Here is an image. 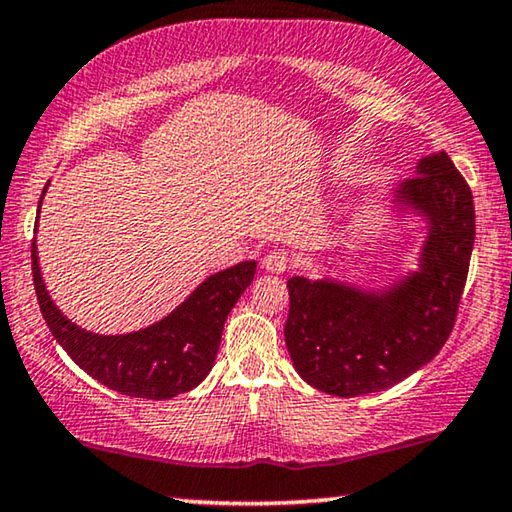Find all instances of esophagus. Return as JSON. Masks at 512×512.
I'll return each mask as SVG.
<instances>
[{"label": "esophagus", "mask_w": 512, "mask_h": 512, "mask_svg": "<svg viewBox=\"0 0 512 512\" xmlns=\"http://www.w3.org/2000/svg\"><path fill=\"white\" fill-rule=\"evenodd\" d=\"M262 269L266 273H285L289 269V255L285 250H271V253H266V257L262 259Z\"/></svg>", "instance_id": "esophagus-1"}]
</instances>
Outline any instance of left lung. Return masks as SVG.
Masks as SVG:
<instances>
[{"mask_svg": "<svg viewBox=\"0 0 512 512\" xmlns=\"http://www.w3.org/2000/svg\"><path fill=\"white\" fill-rule=\"evenodd\" d=\"M391 204L425 225L416 271L379 289L287 280L285 342L296 372L317 391L338 398L386 391L430 363L453 331L476 239L471 188L437 151L395 186Z\"/></svg>", "mask_w": 512, "mask_h": 512, "instance_id": "1", "label": "left lung"}]
</instances>
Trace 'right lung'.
<instances>
[{"label":"right lung","instance_id":"1","mask_svg":"<svg viewBox=\"0 0 512 512\" xmlns=\"http://www.w3.org/2000/svg\"><path fill=\"white\" fill-rule=\"evenodd\" d=\"M255 269V259H248L213 273L160 322L124 335H101L80 329L52 303L32 243L36 299L55 340L89 377L121 395L147 400H170L202 384L216 363L227 315L250 287Z\"/></svg>","mask_w":512,"mask_h":512}]
</instances>
